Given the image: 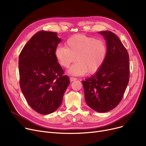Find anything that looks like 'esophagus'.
Masks as SVG:
<instances>
[{"instance_id":"1","label":"esophagus","mask_w":146,"mask_h":146,"mask_svg":"<svg viewBox=\"0 0 146 146\" xmlns=\"http://www.w3.org/2000/svg\"><path fill=\"white\" fill-rule=\"evenodd\" d=\"M70 80L71 82H72V81H74L76 80H77V79L75 78H73V77H70Z\"/></svg>"}]
</instances>
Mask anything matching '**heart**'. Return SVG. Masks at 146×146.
I'll use <instances>...</instances> for the list:
<instances>
[{
  "instance_id": "1",
  "label": "heart",
  "mask_w": 146,
  "mask_h": 146,
  "mask_svg": "<svg viewBox=\"0 0 146 146\" xmlns=\"http://www.w3.org/2000/svg\"><path fill=\"white\" fill-rule=\"evenodd\" d=\"M106 46L101 40L84 34H76L68 38L65 46H59L55 50V56L59 64L68 68V73L74 76L94 74L99 70L106 58Z\"/></svg>"
}]
</instances>
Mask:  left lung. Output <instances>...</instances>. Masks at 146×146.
Returning a JSON list of instances; mask_svg holds the SVG:
<instances>
[{"mask_svg":"<svg viewBox=\"0 0 146 146\" xmlns=\"http://www.w3.org/2000/svg\"><path fill=\"white\" fill-rule=\"evenodd\" d=\"M106 41L104 63L92 77L82 81L85 101L99 112L110 111L120 103L129 82V55L118 36L111 31L99 32Z\"/></svg>","mask_w":146,"mask_h":146,"instance_id":"8db88e82","label":"left lung"}]
</instances>
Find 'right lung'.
<instances>
[{
	"instance_id": "obj_1",
	"label": "right lung",
	"mask_w": 146,
	"mask_h": 146,
	"mask_svg": "<svg viewBox=\"0 0 146 146\" xmlns=\"http://www.w3.org/2000/svg\"><path fill=\"white\" fill-rule=\"evenodd\" d=\"M60 41L57 33L41 31L31 38L19 54L21 91L28 105L40 114L51 113L58 108L70 83L55 56Z\"/></svg>"
}]
</instances>
